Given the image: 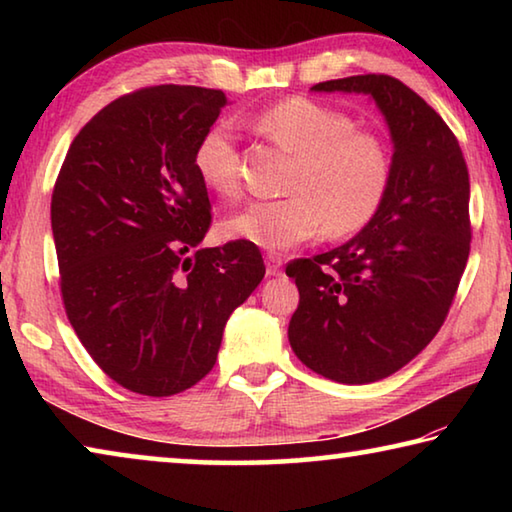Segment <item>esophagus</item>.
Here are the masks:
<instances>
[{
    "label": "esophagus",
    "instance_id": "1",
    "mask_svg": "<svg viewBox=\"0 0 512 512\" xmlns=\"http://www.w3.org/2000/svg\"><path fill=\"white\" fill-rule=\"evenodd\" d=\"M282 273V257L277 253H266V275H280Z\"/></svg>",
    "mask_w": 512,
    "mask_h": 512
}]
</instances>
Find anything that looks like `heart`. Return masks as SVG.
<instances>
[{"instance_id":"heart-1","label":"heart","mask_w":512,"mask_h":512,"mask_svg":"<svg viewBox=\"0 0 512 512\" xmlns=\"http://www.w3.org/2000/svg\"><path fill=\"white\" fill-rule=\"evenodd\" d=\"M255 131L296 158L280 201H257L228 216L221 232L259 248L287 250L316 237L343 239L379 214L393 178V153L375 131L357 128L348 112L311 99H287L253 121ZM201 183L221 198L241 192L235 135L212 126L194 151Z\"/></svg>"}]
</instances>
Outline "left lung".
Instances as JSON below:
<instances>
[{"instance_id":"left-lung-1","label":"left lung","mask_w":512,"mask_h":512,"mask_svg":"<svg viewBox=\"0 0 512 512\" xmlns=\"http://www.w3.org/2000/svg\"><path fill=\"white\" fill-rule=\"evenodd\" d=\"M311 90L370 94L395 144L372 223L348 244L287 264L300 291L289 323L296 357L332 381L370 384L418 357L445 323L470 255V176L443 117L393 76Z\"/></svg>"}]
</instances>
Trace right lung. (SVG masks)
I'll return each instance as SVG.
<instances>
[{
    "mask_svg": "<svg viewBox=\"0 0 512 512\" xmlns=\"http://www.w3.org/2000/svg\"><path fill=\"white\" fill-rule=\"evenodd\" d=\"M225 103L196 85L124 94L81 128L56 178L67 318L94 363L133 393L169 397L201 381L230 314L266 273L250 241L198 248L212 207L194 151Z\"/></svg>",
    "mask_w": 512,
    "mask_h": 512,
    "instance_id": "1",
    "label": "right lung"
}]
</instances>
